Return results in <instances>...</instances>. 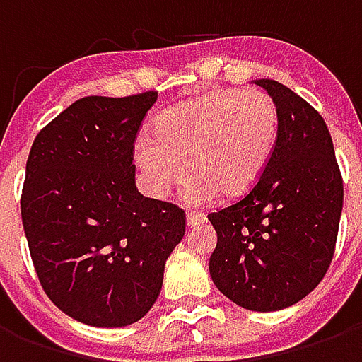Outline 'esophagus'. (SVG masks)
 Here are the masks:
<instances>
[{
  "mask_svg": "<svg viewBox=\"0 0 362 362\" xmlns=\"http://www.w3.org/2000/svg\"><path fill=\"white\" fill-rule=\"evenodd\" d=\"M204 221H205V215H204V213H194V211H189L188 215H186V225H188V228L197 227V225H202Z\"/></svg>",
  "mask_w": 362,
  "mask_h": 362,
  "instance_id": "34e87169",
  "label": "esophagus"
}]
</instances>
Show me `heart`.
<instances>
[{"label":"heart","mask_w":362,"mask_h":362,"mask_svg":"<svg viewBox=\"0 0 362 362\" xmlns=\"http://www.w3.org/2000/svg\"><path fill=\"white\" fill-rule=\"evenodd\" d=\"M277 132L279 112L272 96L262 90H217L160 112L153 126L155 139L137 137L134 158L157 197L180 180L184 160L189 176L186 197L204 204L215 194H246L269 163Z\"/></svg>","instance_id":"obj_1"}]
</instances>
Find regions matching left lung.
I'll return each mask as SVG.
<instances>
[{
    "mask_svg": "<svg viewBox=\"0 0 362 362\" xmlns=\"http://www.w3.org/2000/svg\"><path fill=\"white\" fill-rule=\"evenodd\" d=\"M254 83L277 106V143L250 192L207 215L217 233L209 273L238 306L275 312L303 300L324 279L341 219L343 180L318 112L273 79Z\"/></svg>",
    "mask_w": 362,
    "mask_h": 362,
    "instance_id": "8db88e82",
    "label": "left lung"
}]
</instances>
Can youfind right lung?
Listing matches in <instances>:
<instances>
[{
    "label": "right lung",
    "mask_w": 362,
    "mask_h": 362,
    "mask_svg": "<svg viewBox=\"0 0 362 362\" xmlns=\"http://www.w3.org/2000/svg\"><path fill=\"white\" fill-rule=\"evenodd\" d=\"M155 103V90L79 98L28 153L21 217L36 275L52 303L87 326L141 320L186 230L180 207L135 188V135Z\"/></svg>",
    "instance_id": "1"
}]
</instances>
